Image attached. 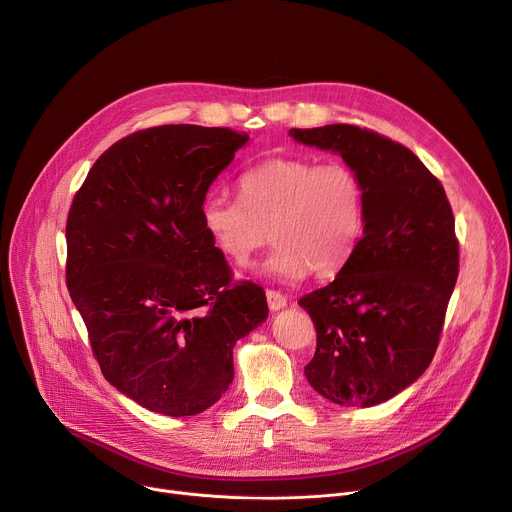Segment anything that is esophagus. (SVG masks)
<instances>
[{
    "instance_id": "34e87169",
    "label": "esophagus",
    "mask_w": 512,
    "mask_h": 512,
    "mask_svg": "<svg viewBox=\"0 0 512 512\" xmlns=\"http://www.w3.org/2000/svg\"><path fill=\"white\" fill-rule=\"evenodd\" d=\"M265 296H267V304H269V309H271V311H280V309H284L286 302H288V298H286L282 292H278V290H267V292H265Z\"/></svg>"
}]
</instances>
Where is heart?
Returning <instances> with one entry per match:
<instances>
[{"label": "heart", "instance_id": "heart-1", "mask_svg": "<svg viewBox=\"0 0 512 512\" xmlns=\"http://www.w3.org/2000/svg\"><path fill=\"white\" fill-rule=\"evenodd\" d=\"M241 199L222 193L201 203V226L230 261L247 263L253 253L278 243L261 271L300 280L306 271L329 276L354 253L366 224V191L346 162L298 156L263 160L238 179Z\"/></svg>", "mask_w": 512, "mask_h": 512}]
</instances>
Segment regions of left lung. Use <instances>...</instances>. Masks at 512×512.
Instances as JSON below:
<instances>
[{
    "mask_svg": "<svg viewBox=\"0 0 512 512\" xmlns=\"http://www.w3.org/2000/svg\"><path fill=\"white\" fill-rule=\"evenodd\" d=\"M290 135L342 154L366 191L354 253L331 284L298 300L317 331L304 374L333 403H383L420 379L438 348L459 276L451 203L410 148L377 131L335 123Z\"/></svg>",
    "mask_w": 512,
    "mask_h": 512,
    "instance_id": "8db88e82",
    "label": "left lung"
}]
</instances>
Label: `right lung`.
Returning a JSON list of instances; mask_svg holds the SVG:
<instances>
[{"label": "right lung", "mask_w": 512, "mask_h": 512, "mask_svg": "<svg viewBox=\"0 0 512 512\" xmlns=\"http://www.w3.org/2000/svg\"><path fill=\"white\" fill-rule=\"evenodd\" d=\"M249 140L160 125L102 154L65 224L67 290L105 379L164 416H195L234 379L232 348L267 319L261 286L232 282L201 226L214 179Z\"/></svg>", "instance_id": "obj_1"}]
</instances>
